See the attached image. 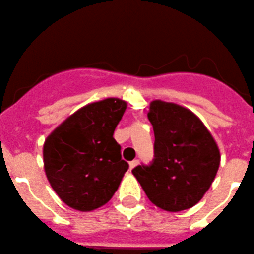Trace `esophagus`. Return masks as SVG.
I'll return each mask as SVG.
<instances>
[{
	"label": "esophagus",
	"instance_id": "esophagus-1",
	"mask_svg": "<svg viewBox=\"0 0 254 254\" xmlns=\"http://www.w3.org/2000/svg\"><path fill=\"white\" fill-rule=\"evenodd\" d=\"M137 165H138V159H134V161L129 162V170H133Z\"/></svg>",
	"mask_w": 254,
	"mask_h": 254
}]
</instances>
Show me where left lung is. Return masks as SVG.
I'll use <instances>...</instances> for the list:
<instances>
[{"instance_id":"1","label":"left lung","mask_w":254,"mask_h":254,"mask_svg":"<svg viewBox=\"0 0 254 254\" xmlns=\"http://www.w3.org/2000/svg\"><path fill=\"white\" fill-rule=\"evenodd\" d=\"M148 120L153 126L154 158L132 173L157 207L168 212L190 208L216 177L218 147L202 121L182 106L153 101Z\"/></svg>"}]
</instances>
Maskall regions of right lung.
Wrapping results in <instances>:
<instances>
[{
  "instance_id": "obj_1",
  "label": "right lung",
  "mask_w": 254,
  "mask_h": 254,
  "mask_svg": "<svg viewBox=\"0 0 254 254\" xmlns=\"http://www.w3.org/2000/svg\"><path fill=\"white\" fill-rule=\"evenodd\" d=\"M126 106L118 98L84 106L46 139V176L67 206L93 211L107 203L117 190L129 167L113 138Z\"/></svg>"
}]
</instances>
